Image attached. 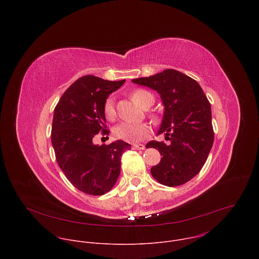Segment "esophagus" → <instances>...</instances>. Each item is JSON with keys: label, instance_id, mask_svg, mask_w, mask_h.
Here are the masks:
<instances>
[{"label": "esophagus", "instance_id": "esophagus-1", "mask_svg": "<svg viewBox=\"0 0 259 259\" xmlns=\"http://www.w3.org/2000/svg\"><path fill=\"white\" fill-rule=\"evenodd\" d=\"M133 149H134V150H144L145 146H144V144H141V143H139V144H133Z\"/></svg>", "mask_w": 259, "mask_h": 259}]
</instances>
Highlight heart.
<instances>
[{"mask_svg": "<svg viewBox=\"0 0 259 259\" xmlns=\"http://www.w3.org/2000/svg\"><path fill=\"white\" fill-rule=\"evenodd\" d=\"M133 101L142 108H147L154 102V96L145 90L139 89L132 93ZM103 113L106 119L114 120L116 117V109L113 98H107L103 105ZM149 127L144 124H133L123 122L114 129V134L118 139L126 142H138L149 135Z\"/></svg>", "mask_w": 259, "mask_h": 259, "instance_id": "1", "label": "heart"}]
</instances>
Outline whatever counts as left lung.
Instances as JSON below:
<instances>
[{"mask_svg": "<svg viewBox=\"0 0 259 259\" xmlns=\"http://www.w3.org/2000/svg\"><path fill=\"white\" fill-rule=\"evenodd\" d=\"M132 82L156 90L165 107L158 135L164 133L169 143L152 140L145 145L163 156L151 173L164 186H181L201 171L213 145L210 102L196 80L175 69Z\"/></svg>", "mask_w": 259, "mask_h": 259, "instance_id": "left-lung-1", "label": "left lung"}]
</instances>
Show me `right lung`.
Instances as JSON below:
<instances>
[{"mask_svg": "<svg viewBox=\"0 0 259 259\" xmlns=\"http://www.w3.org/2000/svg\"><path fill=\"white\" fill-rule=\"evenodd\" d=\"M125 81L84 76L66 89L54 109L51 141L58 166L73 187L91 196L113 189L121 172V157L131 149L123 140L93 143L99 132L109 134L103 105Z\"/></svg>", "mask_w": 259, "mask_h": 259, "instance_id": "right-lung-1", "label": "right lung"}]
</instances>
